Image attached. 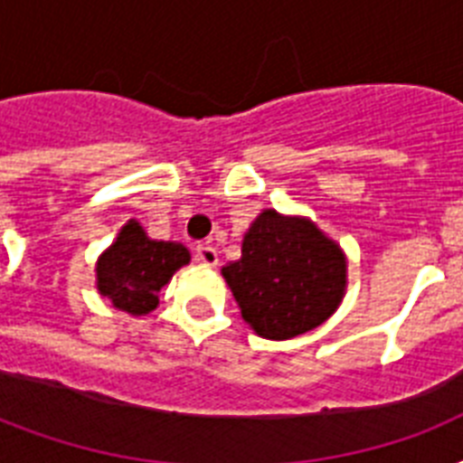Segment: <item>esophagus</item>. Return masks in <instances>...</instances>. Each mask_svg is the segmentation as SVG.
<instances>
[{"mask_svg": "<svg viewBox=\"0 0 463 463\" xmlns=\"http://www.w3.org/2000/svg\"><path fill=\"white\" fill-rule=\"evenodd\" d=\"M196 260L206 264V267H216L218 264V252L211 245H199L196 247Z\"/></svg>", "mask_w": 463, "mask_h": 463, "instance_id": "34e87169", "label": "esophagus"}]
</instances>
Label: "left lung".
<instances>
[{
    "label": "left lung",
    "instance_id": "8db88e82",
    "mask_svg": "<svg viewBox=\"0 0 463 463\" xmlns=\"http://www.w3.org/2000/svg\"><path fill=\"white\" fill-rule=\"evenodd\" d=\"M245 322L264 338H293L338 307L345 260L336 242L305 218L264 211L242 242V257L223 267Z\"/></svg>",
    "mask_w": 463,
    "mask_h": 463
}]
</instances>
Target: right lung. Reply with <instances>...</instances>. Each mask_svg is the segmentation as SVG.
<instances>
[{
    "instance_id": "add662e5",
    "label": "right lung",
    "mask_w": 463,
    "mask_h": 463,
    "mask_svg": "<svg viewBox=\"0 0 463 463\" xmlns=\"http://www.w3.org/2000/svg\"><path fill=\"white\" fill-rule=\"evenodd\" d=\"M187 261V247L148 240L141 225L129 221L98 261V290L122 312L146 315L158 305V290Z\"/></svg>"
}]
</instances>
